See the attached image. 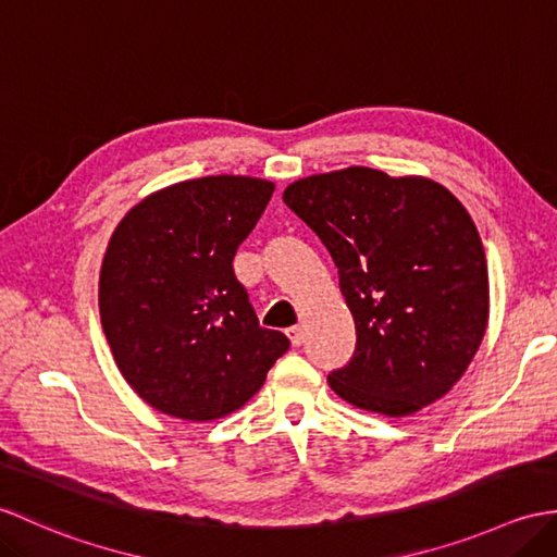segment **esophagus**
I'll return each instance as SVG.
<instances>
[{
    "label": "esophagus",
    "instance_id": "1",
    "mask_svg": "<svg viewBox=\"0 0 557 557\" xmlns=\"http://www.w3.org/2000/svg\"><path fill=\"white\" fill-rule=\"evenodd\" d=\"M287 337L292 342V346H301L304 344V327L301 325H294L287 330Z\"/></svg>",
    "mask_w": 557,
    "mask_h": 557
}]
</instances>
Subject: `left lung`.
<instances>
[{
  "label": "left lung",
  "mask_w": 557,
  "mask_h": 557,
  "mask_svg": "<svg viewBox=\"0 0 557 557\" xmlns=\"http://www.w3.org/2000/svg\"><path fill=\"white\" fill-rule=\"evenodd\" d=\"M282 199L325 244L356 322V354L327 374L330 389L386 418L454 389L488 325V268L468 209L430 177L366 165L296 180Z\"/></svg>",
  "instance_id": "left-lung-1"
}]
</instances>
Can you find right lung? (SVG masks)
Wrapping results in <instances>:
<instances>
[{"mask_svg": "<svg viewBox=\"0 0 557 557\" xmlns=\"http://www.w3.org/2000/svg\"><path fill=\"white\" fill-rule=\"evenodd\" d=\"M275 183L209 175L147 194L115 225L99 270V315L115 366L165 416L239 410L287 351L258 325L232 270Z\"/></svg>", "mask_w": 557, "mask_h": 557, "instance_id": "1", "label": "right lung"}]
</instances>
